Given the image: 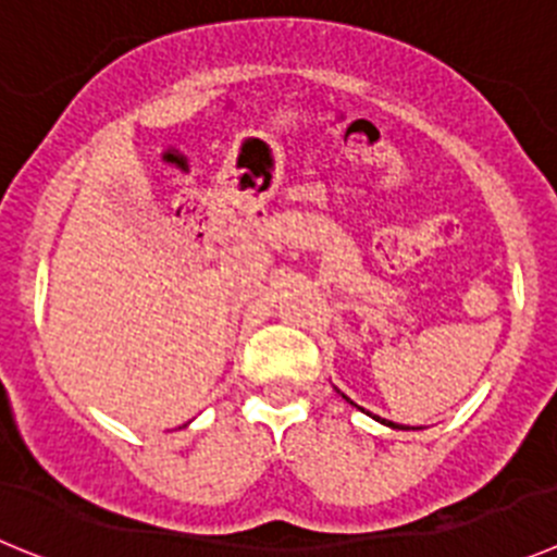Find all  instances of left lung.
I'll return each mask as SVG.
<instances>
[{
    "label": "left lung",
    "mask_w": 557,
    "mask_h": 557,
    "mask_svg": "<svg viewBox=\"0 0 557 557\" xmlns=\"http://www.w3.org/2000/svg\"><path fill=\"white\" fill-rule=\"evenodd\" d=\"M341 397H344V394H341ZM344 399H347L349 405H355L352 399H349V397H344ZM360 410H363V408H360ZM374 419H377V422H383V424H388V428H397V430H403V428H399V424H394V422H385V419H380V416H374Z\"/></svg>",
    "instance_id": "obj_1"
}]
</instances>
